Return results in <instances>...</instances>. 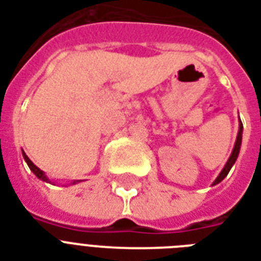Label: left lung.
<instances>
[{
	"label": "left lung",
	"mask_w": 261,
	"mask_h": 261,
	"mask_svg": "<svg viewBox=\"0 0 261 261\" xmlns=\"http://www.w3.org/2000/svg\"><path fill=\"white\" fill-rule=\"evenodd\" d=\"M241 139H243V123H240L239 135H237V141H236L234 149H233V151H231V155H230V157H229V160H227L226 165H225V168H223V169H222V172L219 173L218 177L215 178L214 184H218L219 181H222L223 178L226 177V174L229 173V171H230V168L233 167V164L236 163V160H237V157H239V153H240V146H241Z\"/></svg>",
	"instance_id": "left-lung-1"
}]
</instances>
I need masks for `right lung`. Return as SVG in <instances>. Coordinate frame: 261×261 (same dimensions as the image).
Returning a JSON list of instances; mask_svg holds the SVG:
<instances>
[{
    "label": "right lung",
    "mask_w": 261,
    "mask_h": 261,
    "mask_svg": "<svg viewBox=\"0 0 261 261\" xmlns=\"http://www.w3.org/2000/svg\"><path fill=\"white\" fill-rule=\"evenodd\" d=\"M22 155H24V160H25L27 164H28V167H30L31 171H32L35 174H36V177L42 178L43 181H48V180H47L46 176H44V173H43V172L40 171V169H39V168L36 167V165H34V163H32V161H31V160L28 159V157H27L25 153H22Z\"/></svg>",
    "instance_id": "1"
}]
</instances>
